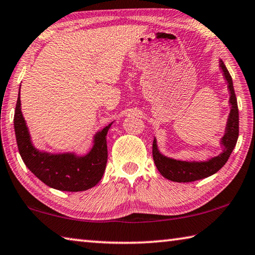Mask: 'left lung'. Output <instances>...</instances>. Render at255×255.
Segmentation results:
<instances>
[{"label":"left lung","mask_w":255,"mask_h":255,"mask_svg":"<svg viewBox=\"0 0 255 255\" xmlns=\"http://www.w3.org/2000/svg\"><path fill=\"white\" fill-rule=\"evenodd\" d=\"M220 67L224 73V77L229 84L230 91V103H231V113L227 120L226 133L222 137V145L224 146V151L217 157L209 159L208 161L202 162H188L180 161V160L170 159L162 155L159 152L157 148V142L153 141L152 145V155L155 166L160 173L167 179L176 182H190L199 179H204L209 176L214 175L227 162L230 155L233 151L234 146L238 142L239 137V107L238 101H236L233 82L229 73V70L224 65V62L220 60Z\"/></svg>","instance_id":"1"}]
</instances>
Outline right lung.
I'll return each instance as SVG.
<instances>
[{"label": "right lung", "mask_w": 255, "mask_h": 255, "mask_svg": "<svg viewBox=\"0 0 255 255\" xmlns=\"http://www.w3.org/2000/svg\"><path fill=\"white\" fill-rule=\"evenodd\" d=\"M111 124L94 136V145L84 157L74 153L40 152L31 143L28 128L21 112L20 93L14 112V131L17 149L29 170L43 184L62 191H83L102 179L107 162L106 134Z\"/></svg>", "instance_id": "add662e5"}]
</instances>
